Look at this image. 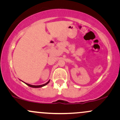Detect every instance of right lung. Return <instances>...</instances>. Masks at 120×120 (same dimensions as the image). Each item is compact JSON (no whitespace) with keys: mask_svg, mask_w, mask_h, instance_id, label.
<instances>
[{"mask_svg":"<svg viewBox=\"0 0 120 120\" xmlns=\"http://www.w3.org/2000/svg\"><path fill=\"white\" fill-rule=\"evenodd\" d=\"M49 81H48V82H47L46 83H45V84H43V85H38V86H35V85H29V84H28V83H25L26 84V85H27V86H29L31 87H34V88H39V87H41L45 86V85H47V84L49 83Z\"/></svg>","mask_w":120,"mask_h":120,"instance_id":"right-lung-1","label":"right lung"}]
</instances>
